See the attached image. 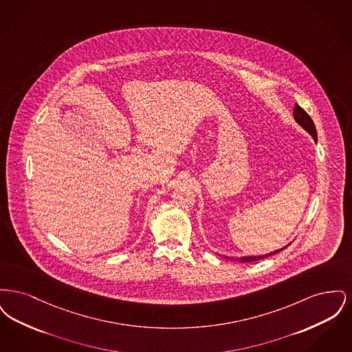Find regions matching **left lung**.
Segmentation results:
<instances>
[{"mask_svg":"<svg viewBox=\"0 0 352 352\" xmlns=\"http://www.w3.org/2000/svg\"><path fill=\"white\" fill-rule=\"evenodd\" d=\"M294 120H296V122L301 126L302 129H305L307 133L310 134L311 137H313V140L317 142V129H316V125H314V122H313V120L310 118V116L302 109L301 107L298 105V104H296L294 105ZM290 244V243H289ZM289 244H286L285 247L283 248H280V250H276V251L269 252V253H265V254H258V256H244V257H230V258H232L234 261H239V263H252V261H256V260H261V258H265V257H269V256H273V254H276V253H278L280 251H283L285 250ZM227 258V257H226Z\"/></svg>","mask_w":352,"mask_h":352,"instance_id":"1","label":"left lung"}]
</instances>
